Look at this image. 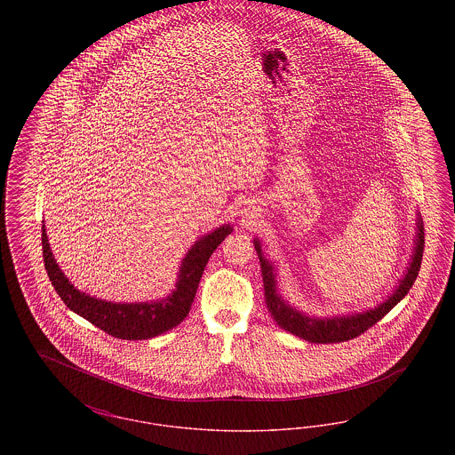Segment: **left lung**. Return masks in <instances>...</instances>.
I'll return each instance as SVG.
<instances>
[{"mask_svg": "<svg viewBox=\"0 0 455 455\" xmlns=\"http://www.w3.org/2000/svg\"><path fill=\"white\" fill-rule=\"evenodd\" d=\"M423 230H425L423 220L419 215H416V240H414L410 267L404 273L403 280L395 286L394 293L387 297L386 302L377 305L375 308L363 310L360 314L325 317V319L310 317L307 314H302L300 310L293 308L291 305H288V302H284V299H282V295L278 291L275 266H273V262H269L262 256L260 242L258 238H254V247L258 251L260 271H262L264 299H266L267 310L271 312V317L282 329L302 338L308 343H319V345L341 343V341H349V339L360 336L362 332L367 331L368 327L377 324L386 314H389L390 310L401 302L411 290L412 283L419 273L421 259H423V249H425V232Z\"/></svg>", "mask_w": 455, "mask_h": 455, "instance_id": "left-lung-1", "label": "left lung"}]
</instances>
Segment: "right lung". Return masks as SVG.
<instances>
[{"label":"right lung","instance_id":"obj_1","mask_svg":"<svg viewBox=\"0 0 455 455\" xmlns=\"http://www.w3.org/2000/svg\"><path fill=\"white\" fill-rule=\"evenodd\" d=\"M232 230L234 228L230 225H221L212 234L196 240L195 245L188 251L186 258L180 262L172 293L162 300L153 302H108L76 290L66 278L52 256L45 225H43L44 266L56 293L69 310L117 339H150L167 332L188 317L208 260L221 240L232 234Z\"/></svg>","mask_w":455,"mask_h":455}]
</instances>
